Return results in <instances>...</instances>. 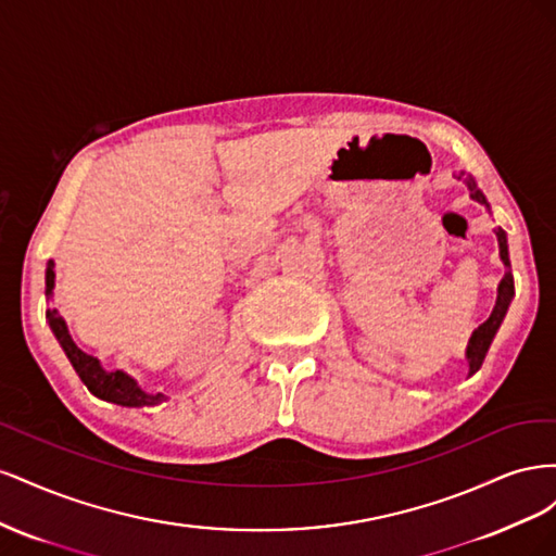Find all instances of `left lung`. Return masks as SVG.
I'll return each mask as SVG.
<instances>
[{
    "instance_id": "8db88e82",
    "label": "left lung",
    "mask_w": 556,
    "mask_h": 556,
    "mask_svg": "<svg viewBox=\"0 0 556 556\" xmlns=\"http://www.w3.org/2000/svg\"><path fill=\"white\" fill-rule=\"evenodd\" d=\"M457 178H459V180H462V178L466 180L468 190H470V197H473L476 201H480V204H484L486 208H490V204H486L484 194L476 188L473 178H466V176H464V172H462ZM496 239H498V255H501V262L506 264L508 271H506V276H503V280L498 282L496 306H494L492 315L484 319V323L473 331V336H470V341H468V348H466L468 376H473V374L478 371V368L482 366L484 355H486V350H490V345H492V341H494V336H496V331H498V327H501V323H503V317H506V313H508V306H510V301H513V294H515V282H513L510 260H508V241H506V231H503L501 227L496 229Z\"/></svg>"
}]
</instances>
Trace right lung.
<instances>
[{
    "mask_svg": "<svg viewBox=\"0 0 556 556\" xmlns=\"http://www.w3.org/2000/svg\"><path fill=\"white\" fill-rule=\"evenodd\" d=\"M55 288V262L50 260L46 266V294H53ZM46 319L50 329H53L55 339L60 341L64 355L70 357L72 366L76 368L78 378L86 382L88 390L111 403H117V406H127V408H146V406H157V403L166 401L164 394H148L143 392L141 387L137 384L131 376H127L125 371H106V368L99 364L97 357L83 352L74 339L70 329H66L64 317L58 315V311H46Z\"/></svg>",
    "mask_w": 556,
    "mask_h": 556,
    "instance_id": "obj_1",
    "label": "right lung"
}]
</instances>
